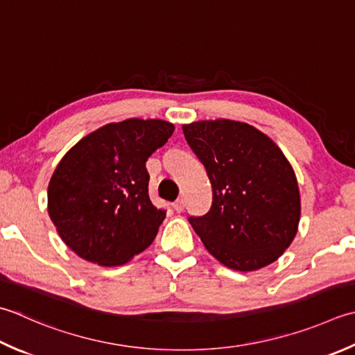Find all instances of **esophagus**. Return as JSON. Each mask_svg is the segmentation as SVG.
<instances>
[{"label": "esophagus", "instance_id": "34e87169", "mask_svg": "<svg viewBox=\"0 0 355 355\" xmlns=\"http://www.w3.org/2000/svg\"><path fill=\"white\" fill-rule=\"evenodd\" d=\"M172 206H173V209H175V212H183V209H184V201H183L182 198H178Z\"/></svg>", "mask_w": 355, "mask_h": 355}]
</instances>
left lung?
I'll return each instance as SVG.
<instances>
[{"label":"left lung","instance_id":"obj_1","mask_svg":"<svg viewBox=\"0 0 355 355\" xmlns=\"http://www.w3.org/2000/svg\"><path fill=\"white\" fill-rule=\"evenodd\" d=\"M183 134L212 184L209 212L189 217L205 248L241 272L274 263L300 221V191L282 149L251 124L234 120L183 124Z\"/></svg>","mask_w":355,"mask_h":355}]
</instances>
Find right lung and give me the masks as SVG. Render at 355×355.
<instances>
[{
    "instance_id": "right-lung-1",
    "label": "right lung",
    "mask_w": 355,
    "mask_h": 355,
    "mask_svg": "<svg viewBox=\"0 0 355 355\" xmlns=\"http://www.w3.org/2000/svg\"><path fill=\"white\" fill-rule=\"evenodd\" d=\"M173 129L163 120L109 123L61 158L49 182L47 211L76 255L118 266L150 246L166 211L149 198L146 162Z\"/></svg>"
}]
</instances>
